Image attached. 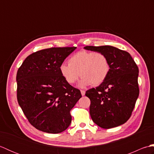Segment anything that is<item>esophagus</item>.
<instances>
[{
	"instance_id": "1",
	"label": "esophagus",
	"mask_w": 154,
	"mask_h": 154,
	"mask_svg": "<svg viewBox=\"0 0 154 154\" xmlns=\"http://www.w3.org/2000/svg\"><path fill=\"white\" fill-rule=\"evenodd\" d=\"M81 94H82V96H84L85 94V91L83 90H81Z\"/></svg>"
}]
</instances>
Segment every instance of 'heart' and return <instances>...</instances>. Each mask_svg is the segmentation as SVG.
Listing matches in <instances>:
<instances>
[{"mask_svg":"<svg viewBox=\"0 0 154 154\" xmlns=\"http://www.w3.org/2000/svg\"><path fill=\"white\" fill-rule=\"evenodd\" d=\"M69 63H63L60 71L65 81L73 84L82 77L79 86L85 87L103 83L110 72V63L106 55L99 51H80L69 59Z\"/></svg>","mask_w":154,"mask_h":154,"instance_id":"heart-1","label":"heart"}]
</instances>
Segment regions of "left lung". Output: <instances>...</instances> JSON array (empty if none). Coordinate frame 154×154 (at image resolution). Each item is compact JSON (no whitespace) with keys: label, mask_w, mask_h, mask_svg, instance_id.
I'll return each instance as SVG.
<instances>
[{"label":"left lung","mask_w":154,"mask_h":154,"mask_svg":"<svg viewBox=\"0 0 154 154\" xmlns=\"http://www.w3.org/2000/svg\"><path fill=\"white\" fill-rule=\"evenodd\" d=\"M84 49L105 54L110 67L106 80L86 91L91 119L104 129L122 125L131 116L139 95L138 67L128 52L115 47L90 45Z\"/></svg>","instance_id":"1"}]
</instances>
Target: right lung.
<instances>
[{"instance_id":"1","label":"right lung","mask_w":154,"mask_h":154,"mask_svg":"<svg viewBox=\"0 0 154 154\" xmlns=\"http://www.w3.org/2000/svg\"><path fill=\"white\" fill-rule=\"evenodd\" d=\"M76 48H51L34 52L17 71L18 103L29 122L40 131L58 134L71 122L70 111L82 96L65 81L60 66Z\"/></svg>"}]
</instances>
